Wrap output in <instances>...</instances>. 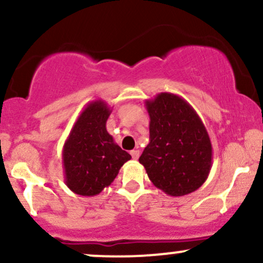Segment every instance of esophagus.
<instances>
[{
	"label": "esophagus",
	"mask_w": 263,
	"mask_h": 263,
	"mask_svg": "<svg viewBox=\"0 0 263 263\" xmlns=\"http://www.w3.org/2000/svg\"><path fill=\"white\" fill-rule=\"evenodd\" d=\"M131 156H132V158H134V159H137L138 157H140V151H138V149L131 151Z\"/></svg>",
	"instance_id": "34e87169"
}]
</instances>
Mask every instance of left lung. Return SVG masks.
<instances>
[{"label":"left lung","instance_id":"8db88e82","mask_svg":"<svg viewBox=\"0 0 263 263\" xmlns=\"http://www.w3.org/2000/svg\"><path fill=\"white\" fill-rule=\"evenodd\" d=\"M149 143L140 157L153 185L172 197L195 192L208 179L213 147L203 121L188 101L172 92L146 100Z\"/></svg>","mask_w":263,"mask_h":263}]
</instances>
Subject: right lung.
Returning a JSON list of instances; mask_svg holds the SVG:
<instances>
[{"label": "right lung", "mask_w": 263, "mask_h": 263, "mask_svg": "<svg viewBox=\"0 0 263 263\" xmlns=\"http://www.w3.org/2000/svg\"><path fill=\"white\" fill-rule=\"evenodd\" d=\"M111 110L102 100L86 105L63 147L65 184L83 197H93L110 185L131 156L107 132Z\"/></svg>", "instance_id": "right-lung-1"}]
</instances>
